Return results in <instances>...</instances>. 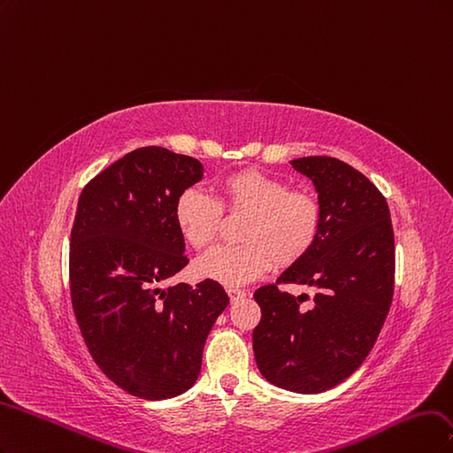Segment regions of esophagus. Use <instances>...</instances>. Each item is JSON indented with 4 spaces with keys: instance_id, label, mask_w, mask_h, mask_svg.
<instances>
[{
    "instance_id": "esophagus-1",
    "label": "esophagus",
    "mask_w": 453,
    "mask_h": 453,
    "mask_svg": "<svg viewBox=\"0 0 453 453\" xmlns=\"http://www.w3.org/2000/svg\"><path fill=\"white\" fill-rule=\"evenodd\" d=\"M226 291H227V296H229V299H231V301H237V299H241V297H244V296H246V291H244V289L233 288V286H227V288H226Z\"/></svg>"
}]
</instances>
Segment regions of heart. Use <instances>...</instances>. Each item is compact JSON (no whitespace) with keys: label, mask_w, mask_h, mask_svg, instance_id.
<instances>
[{"label":"heart","mask_w":453,"mask_h":453,"mask_svg":"<svg viewBox=\"0 0 453 453\" xmlns=\"http://www.w3.org/2000/svg\"><path fill=\"white\" fill-rule=\"evenodd\" d=\"M224 212L246 216L241 244L222 246L196 264V273L226 286H239L276 267H291L309 254L324 224L322 203L309 189L257 169H239L218 182V199L188 188L174 201V224L194 250H209L220 235Z\"/></svg>","instance_id":"obj_1"}]
</instances>
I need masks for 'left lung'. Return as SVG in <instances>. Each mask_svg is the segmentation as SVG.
Returning <instances> with one entry per match:
<instances>
[{
    "label": "left lung",
    "instance_id": "1",
    "mask_svg": "<svg viewBox=\"0 0 453 453\" xmlns=\"http://www.w3.org/2000/svg\"><path fill=\"white\" fill-rule=\"evenodd\" d=\"M309 177L322 203V233L276 284L256 289L261 319L252 333L265 380L296 393H322L357 371L372 349L393 297L395 242L386 197L363 173L337 157L289 162ZM279 283L317 289L309 311Z\"/></svg>",
    "mask_w": 453,
    "mask_h": 453
}]
</instances>
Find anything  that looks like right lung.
<instances>
[{
    "label": "right lung",
    "instance_id": "1",
    "mask_svg": "<svg viewBox=\"0 0 453 453\" xmlns=\"http://www.w3.org/2000/svg\"><path fill=\"white\" fill-rule=\"evenodd\" d=\"M201 177L196 157L142 147L101 171L79 197L73 312L97 367L141 399H171L196 384L203 346L229 304L211 279L162 289L188 265L174 201Z\"/></svg>",
    "mask_w": 453,
    "mask_h": 453
}]
</instances>
